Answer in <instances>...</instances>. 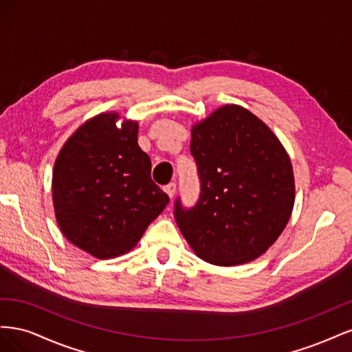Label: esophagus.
Here are the masks:
<instances>
[{"mask_svg": "<svg viewBox=\"0 0 352 352\" xmlns=\"http://www.w3.org/2000/svg\"><path fill=\"white\" fill-rule=\"evenodd\" d=\"M164 190H166V194H167L170 198H173V195H175V192H176V182H170L168 185H166V186H164Z\"/></svg>", "mask_w": 352, "mask_h": 352, "instance_id": "esophagus-1", "label": "esophagus"}]
</instances>
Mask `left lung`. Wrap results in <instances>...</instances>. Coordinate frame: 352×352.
<instances>
[{"label":"left lung","mask_w":352,"mask_h":352,"mask_svg":"<svg viewBox=\"0 0 352 352\" xmlns=\"http://www.w3.org/2000/svg\"><path fill=\"white\" fill-rule=\"evenodd\" d=\"M199 179L192 207L175 201V219L199 258L216 265L252 261L291 217V160L274 133L239 105H225L192 127Z\"/></svg>","instance_id":"8db88e82"}]
</instances>
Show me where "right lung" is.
Segmentation results:
<instances>
[{"label":"right lung","instance_id":"add662e5","mask_svg":"<svg viewBox=\"0 0 352 352\" xmlns=\"http://www.w3.org/2000/svg\"><path fill=\"white\" fill-rule=\"evenodd\" d=\"M116 113L82 124L61 148L52 173L57 223L78 248L97 258L131 251L168 204L138 145V123L116 126Z\"/></svg>","mask_w":352,"mask_h":352}]
</instances>
